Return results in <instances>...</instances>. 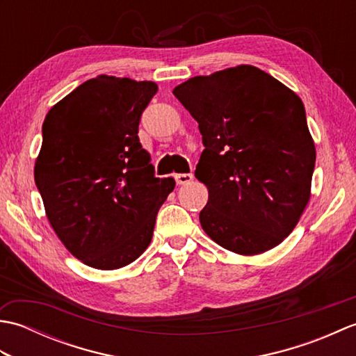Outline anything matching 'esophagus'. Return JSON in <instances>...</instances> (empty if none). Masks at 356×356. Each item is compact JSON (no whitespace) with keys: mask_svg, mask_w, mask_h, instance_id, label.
<instances>
[{"mask_svg":"<svg viewBox=\"0 0 356 356\" xmlns=\"http://www.w3.org/2000/svg\"><path fill=\"white\" fill-rule=\"evenodd\" d=\"M174 179H176L177 185H186V184L191 182L194 176H193V172H180V174H176Z\"/></svg>","mask_w":356,"mask_h":356,"instance_id":"esophagus-1","label":"esophagus"}]
</instances>
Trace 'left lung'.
<instances>
[{
  "mask_svg": "<svg viewBox=\"0 0 356 356\" xmlns=\"http://www.w3.org/2000/svg\"><path fill=\"white\" fill-rule=\"evenodd\" d=\"M172 93L199 122L205 147L195 166L209 193L203 231L243 255L282 243L311 197L315 168L300 97L252 65L191 78Z\"/></svg>",
  "mask_w": 356,
  "mask_h": 356,
  "instance_id": "left-lung-1",
  "label": "left lung"
}]
</instances>
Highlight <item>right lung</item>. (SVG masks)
Returning a JSON list of instances; mask_svg holds the SVG:
<instances>
[{"instance_id":"add662e5","label":"right lung","mask_w":356,"mask_h":356,"mask_svg":"<svg viewBox=\"0 0 356 356\" xmlns=\"http://www.w3.org/2000/svg\"><path fill=\"white\" fill-rule=\"evenodd\" d=\"M156 93L154 82L97 76L44 119L35 184L59 240L92 268L119 269L138 259L176 185L156 177L138 136Z\"/></svg>"}]
</instances>
